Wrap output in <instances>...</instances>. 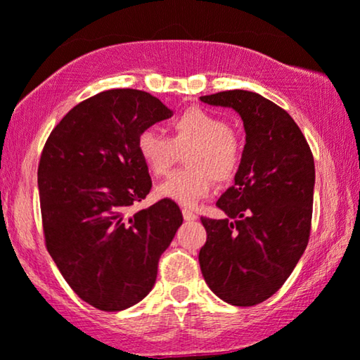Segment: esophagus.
I'll return each instance as SVG.
<instances>
[{
    "mask_svg": "<svg viewBox=\"0 0 360 360\" xmlns=\"http://www.w3.org/2000/svg\"><path fill=\"white\" fill-rule=\"evenodd\" d=\"M183 217H184V220H195V219H198V215H195L193 210L183 209Z\"/></svg>",
    "mask_w": 360,
    "mask_h": 360,
    "instance_id": "34e87169",
    "label": "esophagus"
}]
</instances>
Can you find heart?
I'll list each match as a JSON object with an SVG mask.
<instances>
[{
	"instance_id": "heart-1",
	"label": "heart",
	"mask_w": 360,
	"mask_h": 360,
	"mask_svg": "<svg viewBox=\"0 0 360 360\" xmlns=\"http://www.w3.org/2000/svg\"><path fill=\"white\" fill-rule=\"evenodd\" d=\"M169 136L146 128L136 136V153L151 176H165L184 151L188 169L176 171L158 186V198L193 207L212 189V177L229 181L242 161V146L222 117L202 108H188L171 120Z\"/></svg>"
}]
</instances>
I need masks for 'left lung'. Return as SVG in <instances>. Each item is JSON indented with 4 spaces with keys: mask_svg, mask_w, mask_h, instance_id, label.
<instances>
[{
    "mask_svg": "<svg viewBox=\"0 0 360 360\" xmlns=\"http://www.w3.org/2000/svg\"><path fill=\"white\" fill-rule=\"evenodd\" d=\"M200 102L233 108L245 128L236 184L217 200L227 217H200V271L225 303L255 306L283 286L308 245L313 153L288 112L262 95L227 90Z\"/></svg>",
    "mask_w": 360,
    "mask_h": 360,
    "instance_id": "8db88e82",
    "label": "left lung"
}]
</instances>
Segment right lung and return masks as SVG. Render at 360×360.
<instances>
[{
  "label": "right lung",
  "mask_w": 360,
  "mask_h": 360,
  "mask_svg": "<svg viewBox=\"0 0 360 360\" xmlns=\"http://www.w3.org/2000/svg\"><path fill=\"white\" fill-rule=\"evenodd\" d=\"M171 115L143 90H105L75 105L42 150L37 186L47 252L77 296L97 309L122 311L145 298L183 224L167 199L127 214L151 189L138 133Z\"/></svg>",
  "instance_id": "1"
}]
</instances>
